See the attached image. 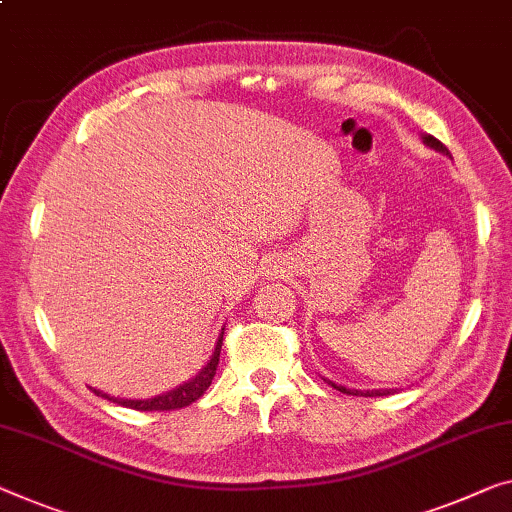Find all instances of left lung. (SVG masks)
Returning <instances> with one entry per match:
<instances>
[{"mask_svg": "<svg viewBox=\"0 0 512 512\" xmlns=\"http://www.w3.org/2000/svg\"><path fill=\"white\" fill-rule=\"evenodd\" d=\"M423 144L426 146H430V148H435V151H439V153H446L448 155V148L442 144V141L439 139H435L432 135H423ZM329 382V380H327ZM332 384L334 389H338V391H343V393H350V396H368V398H373V396H389V393H393V389H373V391H359V389H345V387H338V384H334V382H329Z\"/></svg>", "mask_w": 512, "mask_h": 512, "instance_id": "obj_1", "label": "left lung"}]
</instances>
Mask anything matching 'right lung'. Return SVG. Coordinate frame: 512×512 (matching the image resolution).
Masks as SVG:
<instances>
[{
	"label": "right lung",
	"instance_id": "1",
	"mask_svg": "<svg viewBox=\"0 0 512 512\" xmlns=\"http://www.w3.org/2000/svg\"><path fill=\"white\" fill-rule=\"evenodd\" d=\"M222 336H224V332L219 334L215 352H212L210 361L201 368L199 375L192 377L190 382L180 384V387H176V389L162 393V396H155V398H148V400H128V398H112V396H107V393H102L98 389H93V391H96L98 396H102V398L114 400V403H119L123 407H130V410H139V412H169V410H180V407L192 405L194 400H199L203 393H206V389L210 387V382H212V377H215L217 364H219V352H222Z\"/></svg>",
	"mask_w": 512,
	"mask_h": 512
}]
</instances>
